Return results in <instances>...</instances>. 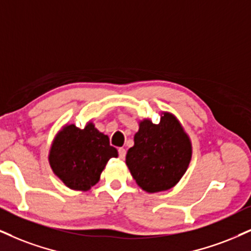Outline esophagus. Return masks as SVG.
I'll return each mask as SVG.
<instances>
[{
	"mask_svg": "<svg viewBox=\"0 0 251 251\" xmlns=\"http://www.w3.org/2000/svg\"><path fill=\"white\" fill-rule=\"evenodd\" d=\"M126 149H123V148H120V149H119V157H120V159H125L126 158Z\"/></svg>",
	"mask_w": 251,
	"mask_h": 251,
	"instance_id": "34e87169",
	"label": "esophagus"
}]
</instances>
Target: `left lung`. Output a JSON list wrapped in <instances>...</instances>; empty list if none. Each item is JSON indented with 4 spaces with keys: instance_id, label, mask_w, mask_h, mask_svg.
Segmentation results:
<instances>
[{
    "instance_id": "1",
    "label": "left lung",
    "mask_w": 251,
    "mask_h": 251,
    "mask_svg": "<svg viewBox=\"0 0 251 251\" xmlns=\"http://www.w3.org/2000/svg\"><path fill=\"white\" fill-rule=\"evenodd\" d=\"M134 147L126 152V163L136 184L149 193L175 186L186 172L192 148L180 123L164 114L158 125L150 120L140 123Z\"/></svg>"
}]
</instances>
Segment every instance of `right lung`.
Returning a JSON list of instances; mask_svg holds the SVG:
<instances>
[{
  "mask_svg": "<svg viewBox=\"0 0 251 251\" xmlns=\"http://www.w3.org/2000/svg\"><path fill=\"white\" fill-rule=\"evenodd\" d=\"M117 157L109 138L92 123L83 129L66 126L58 134L50 151V165L72 190H88L100 179L108 160Z\"/></svg>",
  "mask_w": 251,
  "mask_h": 251,
  "instance_id": "add662e5",
  "label": "right lung"
}]
</instances>
